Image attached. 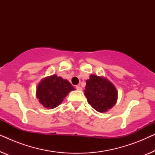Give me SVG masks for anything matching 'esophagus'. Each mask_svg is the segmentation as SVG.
<instances>
[{"label":"esophagus","instance_id":"34e87169","mask_svg":"<svg viewBox=\"0 0 155 155\" xmlns=\"http://www.w3.org/2000/svg\"><path fill=\"white\" fill-rule=\"evenodd\" d=\"M75 88H76V90H82V87L80 86H79V85L76 86Z\"/></svg>","mask_w":155,"mask_h":155}]
</instances>
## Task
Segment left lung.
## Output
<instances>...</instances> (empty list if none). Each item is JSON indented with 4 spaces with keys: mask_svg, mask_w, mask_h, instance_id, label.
Listing matches in <instances>:
<instances>
[{
    "mask_svg": "<svg viewBox=\"0 0 155 155\" xmlns=\"http://www.w3.org/2000/svg\"><path fill=\"white\" fill-rule=\"evenodd\" d=\"M84 95L93 109L98 112H106L116 104L118 93L114 84L107 79L91 75L86 81Z\"/></svg>",
    "mask_w": 155,
    "mask_h": 155,
    "instance_id": "obj_1",
    "label": "left lung"
}]
</instances>
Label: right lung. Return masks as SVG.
I'll return each mask as SVG.
<instances>
[{
	"label": "right lung",
	"instance_id": "add662e5",
	"mask_svg": "<svg viewBox=\"0 0 155 155\" xmlns=\"http://www.w3.org/2000/svg\"><path fill=\"white\" fill-rule=\"evenodd\" d=\"M75 89L71 82L56 75L46 78L37 89L39 102L47 109H54L62 103L63 99Z\"/></svg>",
	"mask_w": 155,
	"mask_h": 155
}]
</instances>
